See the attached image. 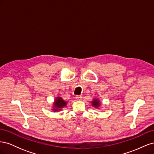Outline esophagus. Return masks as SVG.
<instances>
[{"label": "esophagus", "instance_id": "1", "mask_svg": "<svg viewBox=\"0 0 154 154\" xmlns=\"http://www.w3.org/2000/svg\"><path fill=\"white\" fill-rule=\"evenodd\" d=\"M76 99L77 100L80 101V100H82V96H80V95H77V96H76Z\"/></svg>", "mask_w": 154, "mask_h": 154}]
</instances>
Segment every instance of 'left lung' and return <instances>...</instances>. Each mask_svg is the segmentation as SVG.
Masks as SVG:
<instances>
[{"label": "left lung", "instance_id": "8db88e82", "mask_svg": "<svg viewBox=\"0 0 154 154\" xmlns=\"http://www.w3.org/2000/svg\"><path fill=\"white\" fill-rule=\"evenodd\" d=\"M92 105L94 106L95 107H97L99 105H100V103H99V101L98 100H96L95 99L94 101H92Z\"/></svg>", "mask_w": 154, "mask_h": 154}]
</instances>
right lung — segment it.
<instances>
[{
	"mask_svg": "<svg viewBox=\"0 0 154 154\" xmlns=\"http://www.w3.org/2000/svg\"><path fill=\"white\" fill-rule=\"evenodd\" d=\"M66 103H67L62 98H61V97H57V98L56 99L55 102L54 103L55 109H54L53 110L54 111L61 110V109H62L64 106L66 105Z\"/></svg>",
	"mask_w": 154,
	"mask_h": 154,
	"instance_id": "obj_1",
	"label": "right lung"
}]
</instances>
